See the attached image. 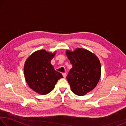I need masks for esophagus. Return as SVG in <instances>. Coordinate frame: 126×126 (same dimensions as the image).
Listing matches in <instances>:
<instances>
[{
    "label": "esophagus",
    "instance_id": "obj_1",
    "mask_svg": "<svg viewBox=\"0 0 126 126\" xmlns=\"http://www.w3.org/2000/svg\"><path fill=\"white\" fill-rule=\"evenodd\" d=\"M62 74H63V76L64 78H65L66 76H67V74H66V73H63Z\"/></svg>",
    "mask_w": 126,
    "mask_h": 126
}]
</instances>
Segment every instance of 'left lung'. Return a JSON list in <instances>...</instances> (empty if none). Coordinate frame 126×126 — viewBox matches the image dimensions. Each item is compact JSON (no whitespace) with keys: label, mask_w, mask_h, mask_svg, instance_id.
I'll return each instance as SVG.
<instances>
[{"label":"left lung","mask_w":126,"mask_h":126,"mask_svg":"<svg viewBox=\"0 0 126 126\" xmlns=\"http://www.w3.org/2000/svg\"><path fill=\"white\" fill-rule=\"evenodd\" d=\"M72 68L67 79L71 91L83 96L92 91L98 83L101 75V65L97 55L84 48L65 51Z\"/></svg>","instance_id":"obj_1"}]
</instances>
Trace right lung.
<instances>
[{"label": "right lung", "instance_id": "1", "mask_svg": "<svg viewBox=\"0 0 126 126\" xmlns=\"http://www.w3.org/2000/svg\"><path fill=\"white\" fill-rule=\"evenodd\" d=\"M56 51L49 52L45 49L35 51L25 62V79L32 89L41 95H46L54 89L62 74L55 71L50 61Z\"/></svg>", "mask_w": 126, "mask_h": 126}]
</instances>
